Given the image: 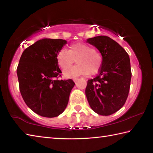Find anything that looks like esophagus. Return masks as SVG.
<instances>
[{"label":"esophagus","mask_w":153,"mask_h":153,"mask_svg":"<svg viewBox=\"0 0 153 153\" xmlns=\"http://www.w3.org/2000/svg\"><path fill=\"white\" fill-rule=\"evenodd\" d=\"M79 78H74V81L75 82V83H77V82L79 81Z\"/></svg>","instance_id":"obj_1"}]
</instances>
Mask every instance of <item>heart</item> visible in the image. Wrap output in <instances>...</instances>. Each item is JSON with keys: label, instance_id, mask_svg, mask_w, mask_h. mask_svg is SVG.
<instances>
[{"label": "heart", "instance_id": "obj_1", "mask_svg": "<svg viewBox=\"0 0 153 153\" xmlns=\"http://www.w3.org/2000/svg\"><path fill=\"white\" fill-rule=\"evenodd\" d=\"M76 60L78 65L68 68ZM56 61L62 69H68L63 71L67 77H76L94 74L99 70L102 65V57L91 46L85 43L71 45L69 50L61 49L56 55Z\"/></svg>", "mask_w": 153, "mask_h": 153}]
</instances>
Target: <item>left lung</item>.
<instances>
[{
    "label": "left lung",
    "mask_w": 153,
    "mask_h": 153,
    "mask_svg": "<svg viewBox=\"0 0 153 153\" xmlns=\"http://www.w3.org/2000/svg\"><path fill=\"white\" fill-rule=\"evenodd\" d=\"M86 42L94 46L102 57L98 76L88 80V102L98 115H112L123 107L128 96L131 77L129 55L108 36H96Z\"/></svg>",
    "instance_id": "left-lung-1"
}]
</instances>
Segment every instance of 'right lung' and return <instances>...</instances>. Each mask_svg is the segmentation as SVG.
Wrapping results in <instances>:
<instances>
[{
	"instance_id": "1",
	"label": "right lung",
	"mask_w": 153,
	"mask_h": 153,
	"mask_svg": "<svg viewBox=\"0 0 153 153\" xmlns=\"http://www.w3.org/2000/svg\"><path fill=\"white\" fill-rule=\"evenodd\" d=\"M67 44L62 39L43 38L23 52L17 69L21 94L25 104L38 115L57 117L68 104L75 83L59 80L61 69L56 55Z\"/></svg>"
}]
</instances>
